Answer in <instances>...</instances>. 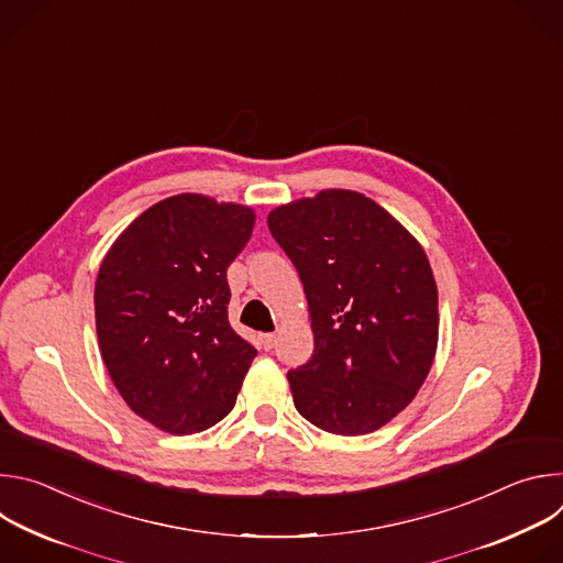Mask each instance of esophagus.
Masks as SVG:
<instances>
[{
    "label": "esophagus",
    "mask_w": 563,
    "mask_h": 563,
    "mask_svg": "<svg viewBox=\"0 0 563 563\" xmlns=\"http://www.w3.org/2000/svg\"><path fill=\"white\" fill-rule=\"evenodd\" d=\"M261 345H263V350H274V345H276V334H263V336H261Z\"/></svg>",
    "instance_id": "obj_1"
}]
</instances>
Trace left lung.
I'll use <instances>...</instances> for the list:
<instances>
[{"mask_svg":"<svg viewBox=\"0 0 563 563\" xmlns=\"http://www.w3.org/2000/svg\"><path fill=\"white\" fill-rule=\"evenodd\" d=\"M298 269L311 358L287 374L296 410L316 428L361 437L404 412L439 345V291L419 240L350 189H323L269 211Z\"/></svg>","mask_w":563,"mask_h":563,"instance_id":"8db88e82","label":"left lung"}]
</instances>
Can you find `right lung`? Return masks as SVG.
<instances>
[{"label":"right lung","mask_w":563,"mask_h":563,"mask_svg":"<svg viewBox=\"0 0 563 563\" xmlns=\"http://www.w3.org/2000/svg\"><path fill=\"white\" fill-rule=\"evenodd\" d=\"M256 213L178 194L142 211L109 247L96 280L102 361L126 406L169 434L222 421L256 358L227 318V267Z\"/></svg>","instance_id":"right-lung-1"}]
</instances>
